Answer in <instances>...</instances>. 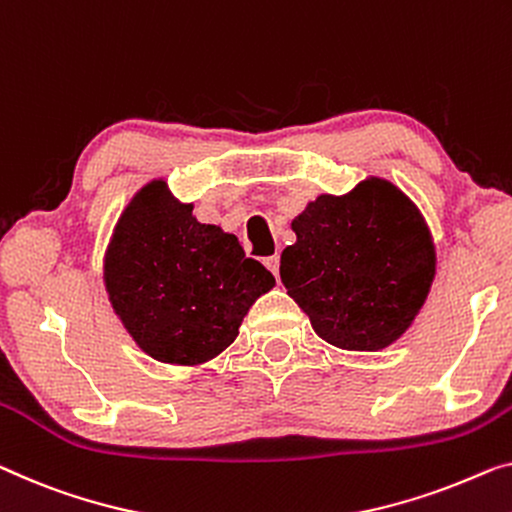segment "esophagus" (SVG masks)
Wrapping results in <instances>:
<instances>
[{
    "label": "esophagus",
    "instance_id": "esophagus-1",
    "mask_svg": "<svg viewBox=\"0 0 512 512\" xmlns=\"http://www.w3.org/2000/svg\"><path fill=\"white\" fill-rule=\"evenodd\" d=\"M264 264H266V269H269V271L273 273V276H278V273H280V257H278V255L266 257Z\"/></svg>",
    "mask_w": 512,
    "mask_h": 512
}]
</instances>
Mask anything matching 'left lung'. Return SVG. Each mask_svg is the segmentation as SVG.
I'll use <instances>...</instances> for the list:
<instances>
[{
    "instance_id": "left-lung-1",
    "label": "left lung",
    "mask_w": 512,
    "mask_h": 512,
    "mask_svg": "<svg viewBox=\"0 0 512 512\" xmlns=\"http://www.w3.org/2000/svg\"><path fill=\"white\" fill-rule=\"evenodd\" d=\"M292 230L280 278L319 338L377 352L409 329L437 257L421 211L400 188L370 177L347 195H319Z\"/></svg>"
}]
</instances>
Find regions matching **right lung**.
I'll use <instances>...</instances> for the list:
<instances>
[{"label":"right lung","mask_w":512,"mask_h":512,"mask_svg":"<svg viewBox=\"0 0 512 512\" xmlns=\"http://www.w3.org/2000/svg\"><path fill=\"white\" fill-rule=\"evenodd\" d=\"M103 280L121 324L144 354L200 365L227 349L276 278L239 239L197 223L163 179L137 190L105 253Z\"/></svg>","instance_id":"add662e5"}]
</instances>
